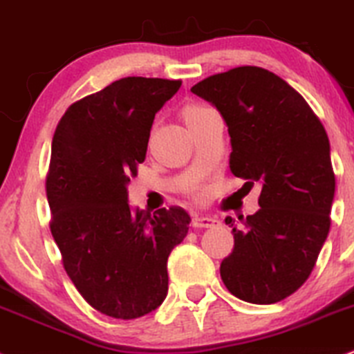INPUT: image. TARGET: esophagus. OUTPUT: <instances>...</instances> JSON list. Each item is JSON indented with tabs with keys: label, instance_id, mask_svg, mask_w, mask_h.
Here are the masks:
<instances>
[{
	"label": "esophagus",
	"instance_id": "esophagus-1",
	"mask_svg": "<svg viewBox=\"0 0 354 354\" xmlns=\"http://www.w3.org/2000/svg\"><path fill=\"white\" fill-rule=\"evenodd\" d=\"M192 225L195 228H210V227L218 225V222L215 218H210V217H195L192 220Z\"/></svg>",
	"mask_w": 354,
	"mask_h": 354
}]
</instances>
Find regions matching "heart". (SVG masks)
Returning a JSON list of instances; mask_svg holds the SVG:
<instances>
[{
	"instance_id": "obj_1",
	"label": "heart",
	"mask_w": 354,
	"mask_h": 354,
	"mask_svg": "<svg viewBox=\"0 0 354 354\" xmlns=\"http://www.w3.org/2000/svg\"><path fill=\"white\" fill-rule=\"evenodd\" d=\"M209 109L210 107L202 106V104H189L184 109V112H182V115H184L185 122H189V120L198 118V115H202L203 112H207Z\"/></svg>"
}]
</instances>
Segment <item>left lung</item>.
Returning <instances> with one entry per match:
<instances>
[{
  "label": "left lung",
  "mask_w": 354,
  "mask_h": 354,
  "mask_svg": "<svg viewBox=\"0 0 354 354\" xmlns=\"http://www.w3.org/2000/svg\"><path fill=\"white\" fill-rule=\"evenodd\" d=\"M228 126L230 170L259 182L260 209L234 227V250L220 265L240 300L270 305L308 280L330 232L335 172L322 120L288 82L257 66L214 74L192 89Z\"/></svg>",
  "instance_id": "8db88e82"
}]
</instances>
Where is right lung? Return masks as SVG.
Wrapping results in <instances>:
<instances>
[{"instance_id":"right-lung-1","label":"right lung","mask_w":354,"mask_h":354,"mask_svg":"<svg viewBox=\"0 0 354 354\" xmlns=\"http://www.w3.org/2000/svg\"><path fill=\"white\" fill-rule=\"evenodd\" d=\"M180 79L122 77L73 102L51 145L46 195L62 267L99 313L134 319L165 300L167 259L189 232L182 207L132 214L127 184L147 152L156 112Z\"/></svg>"}]
</instances>
